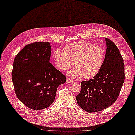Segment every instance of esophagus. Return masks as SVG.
<instances>
[{"mask_svg": "<svg viewBox=\"0 0 135 135\" xmlns=\"http://www.w3.org/2000/svg\"><path fill=\"white\" fill-rule=\"evenodd\" d=\"M73 81L72 80V79H70V78H67L66 83H71V82H73Z\"/></svg>", "mask_w": 135, "mask_h": 135, "instance_id": "obj_1", "label": "esophagus"}]
</instances>
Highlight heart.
Segmentation results:
<instances>
[{
  "mask_svg": "<svg viewBox=\"0 0 135 135\" xmlns=\"http://www.w3.org/2000/svg\"><path fill=\"white\" fill-rule=\"evenodd\" d=\"M106 57L104 48L92 43L79 42L69 44L64 48V52L56 49L54 53V61L60 71H68L69 76L76 78L88 79L96 76L103 66Z\"/></svg>",
  "mask_w": 135,
  "mask_h": 135,
  "instance_id": "obj_1",
  "label": "heart"
}]
</instances>
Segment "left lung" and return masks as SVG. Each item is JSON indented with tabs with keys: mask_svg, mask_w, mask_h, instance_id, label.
Instances as JSON below:
<instances>
[{
	"mask_svg": "<svg viewBox=\"0 0 135 135\" xmlns=\"http://www.w3.org/2000/svg\"><path fill=\"white\" fill-rule=\"evenodd\" d=\"M106 43V57L98 73L81 83V92L76 97L78 106L92 113L103 110L116 101L124 80L123 59L117 46L110 39Z\"/></svg>",
	"mask_w": 135,
	"mask_h": 135,
	"instance_id": "1",
	"label": "left lung"
}]
</instances>
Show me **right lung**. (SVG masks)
I'll use <instances>...</instances> for the list:
<instances>
[{"label":"right lung","instance_id":"obj_1","mask_svg":"<svg viewBox=\"0 0 135 135\" xmlns=\"http://www.w3.org/2000/svg\"><path fill=\"white\" fill-rule=\"evenodd\" d=\"M49 42H35L25 46L15 57L12 81L18 98L34 110L53 103L58 87L66 77L49 62Z\"/></svg>","mask_w":135,"mask_h":135}]
</instances>
